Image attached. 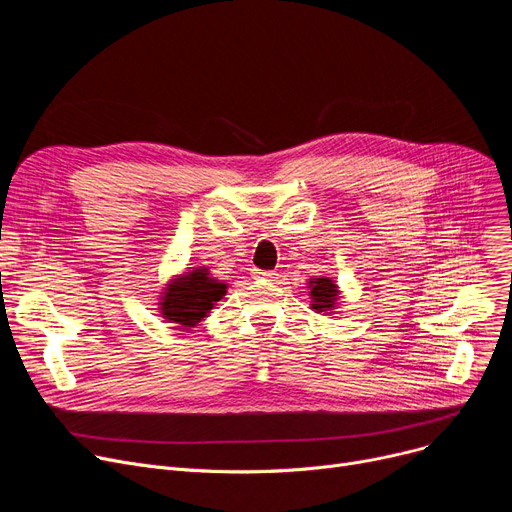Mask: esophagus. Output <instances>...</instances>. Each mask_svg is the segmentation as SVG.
I'll list each match as a JSON object with an SVG mask.
<instances>
[{
  "label": "esophagus",
  "mask_w": 512,
  "mask_h": 512,
  "mask_svg": "<svg viewBox=\"0 0 512 512\" xmlns=\"http://www.w3.org/2000/svg\"><path fill=\"white\" fill-rule=\"evenodd\" d=\"M255 276L261 280H270V282H276L280 278L278 272H255Z\"/></svg>",
  "instance_id": "obj_1"
}]
</instances>
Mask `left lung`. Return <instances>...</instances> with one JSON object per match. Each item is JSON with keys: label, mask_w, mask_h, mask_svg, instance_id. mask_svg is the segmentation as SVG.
<instances>
[{"label": "left lung", "mask_w": 512, "mask_h": 512, "mask_svg": "<svg viewBox=\"0 0 512 512\" xmlns=\"http://www.w3.org/2000/svg\"><path fill=\"white\" fill-rule=\"evenodd\" d=\"M309 294H311V309L319 313V311H332L336 307L340 290L332 278H311Z\"/></svg>", "instance_id": "left-lung-1"}]
</instances>
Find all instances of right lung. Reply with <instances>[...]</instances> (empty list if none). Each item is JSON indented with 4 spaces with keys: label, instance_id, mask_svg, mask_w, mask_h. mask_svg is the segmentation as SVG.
Returning a JSON list of instances; mask_svg holds the SVG:
<instances>
[{
    "label": "right lung",
    "instance_id": "obj_1",
    "mask_svg": "<svg viewBox=\"0 0 512 512\" xmlns=\"http://www.w3.org/2000/svg\"><path fill=\"white\" fill-rule=\"evenodd\" d=\"M226 288L224 282L209 276L207 267H195L166 284L157 303L161 317H166L170 324H178L182 330L195 328L224 297Z\"/></svg>",
    "mask_w": 512,
    "mask_h": 512
}]
</instances>
